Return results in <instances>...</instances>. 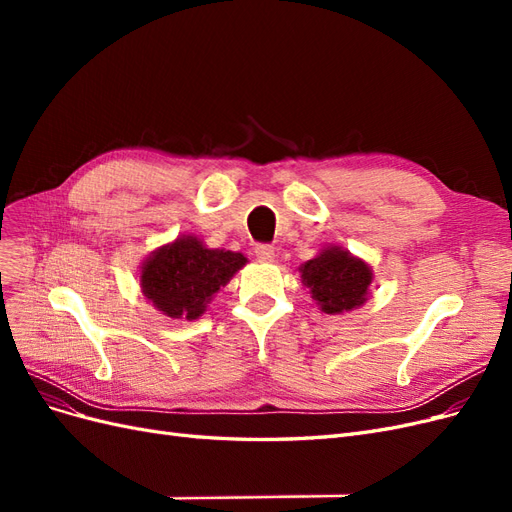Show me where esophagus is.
Segmentation results:
<instances>
[{
  "instance_id": "1",
  "label": "esophagus",
  "mask_w": 512,
  "mask_h": 512,
  "mask_svg": "<svg viewBox=\"0 0 512 512\" xmlns=\"http://www.w3.org/2000/svg\"><path fill=\"white\" fill-rule=\"evenodd\" d=\"M254 254L262 262H271L275 258V250H273V245H269V243H258L254 247Z\"/></svg>"
}]
</instances>
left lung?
<instances>
[{
	"mask_svg": "<svg viewBox=\"0 0 512 512\" xmlns=\"http://www.w3.org/2000/svg\"><path fill=\"white\" fill-rule=\"evenodd\" d=\"M301 277L322 312L342 314L365 303L371 269L363 260L344 252L342 247H327L320 256L305 262Z\"/></svg>",
	"mask_w": 512,
	"mask_h": 512,
	"instance_id": "obj_1",
	"label": "left lung"
}]
</instances>
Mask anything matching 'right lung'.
Masks as SVG:
<instances>
[{
    "label": "right lung",
    "instance_id": "1",
    "mask_svg": "<svg viewBox=\"0 0 512 512\" xmlns=\"http://www.w3.org/2000/svg\"><path fill=\"white\" fill-rule=\"evenodd\" d=\"M245 262L243 254L209 250L196 237H181L145 262L141 288L162 314L196 320Z\"/></svg>",
    "mask_w": 512,
    "mask_h": 512
}]
</instances>
